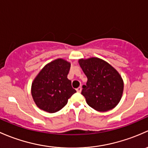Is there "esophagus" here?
Masks as SVG:
<instances>
[{
  "mask_svg": "<svg viewBox=\"0 0 148 148\" xmlns=\"http://www.w3.org/2000/svg\"><path fill=\"white\" fill-rule=\"evenodd\" d=\"M81 90H82V88H80V87H79V88H77V89H76V91H77V92H81Z\"/></svg>",
  "mask_w": 148,
  "mask_h": 148,
  "instance_id": "1",
  "label": "esophagus"
}]
</instances>
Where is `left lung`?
Listing matches in <instances>:
<instances>
[{
  "instance_id": "1",
  "label": "left lung",
  "mask_w": 148,
  "mask_h": 148,
  "mask_svg": "<svg viewBox=\"0 0 148 148\" xmlns=\"http://www.w3.org/2000/svg\"><path fill=\"white\" fill-rule=\"evenodd\" d=\"M78 63L88 77L81 93L88 106L100 112L115 108L121 100L124 88L119 73L98 58L79 59Z\"/></svg>"
}]
</instances>
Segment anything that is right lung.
<instances>
[{
	"instance_id": "obj_1",
	"label": "right lung",
	"mask_w": 148,
	"mask_h": 148,
	"mask_svg": "<svg viewBox=\"0 0 148 148\" xmlns=\"http://www.w3.org/2000/svg\"><path fill=\"white\" fill-rule=\"evenodd\" d=\"M71 63L58 58L45 65L33 80L31 95L36 106L53 113L61 110L76 92L67 76Z\"/></svg>"
}]
</instances>
